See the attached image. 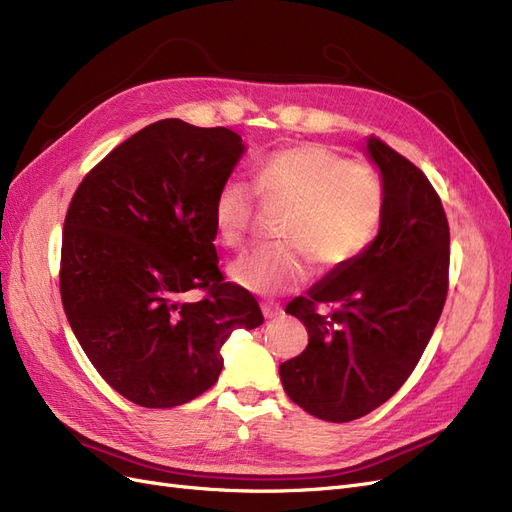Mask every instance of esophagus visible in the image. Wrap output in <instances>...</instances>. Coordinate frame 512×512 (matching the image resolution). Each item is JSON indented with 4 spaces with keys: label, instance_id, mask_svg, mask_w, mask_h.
Listing matches in <instances>:
<instances>
[{
    "label": "esophagus",
    "instance_id": "1",
    "mask_svg": "<svg viewBox=\"0 0 512 512\" xmlns=\"http://www.w3.org/2000/svg\"><path fill=\"white\" fill-rule=\"evenodd\" d=\"M262 314H265V318L273 320V318H280L284 314V309L275 303H262Z\"/></svg>",
    "mask_w": 512,
    "mask_h": 512
}]
</instances>
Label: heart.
<instances>
[{
    "label": "heart",
    "mask_w": 512,
    "mask_h": 512,
    "mask_svg": "<svg viewBox=\"0 0 512 512\" xmlns=\"http://www.w3.org/2000/svg\"><path fill=\"white\" fill-rule=\"evenodd\" d=\"M256 190L267 203L292 209L284 222L286 243L262 245L232 262V282L260 294L297 288L314 260L337 271L374 245L386 211V185L376 168L320 143L284 149L260 160ZM250 183L228 177L213 200V226L226 247H237L252 228L258 194Z\"/></svg>",
    "instance_id": "obj_1"
}]
</instances>
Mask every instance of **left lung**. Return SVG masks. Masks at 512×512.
<instances>
[{"mask_svg":"<svg viewBox=\"0 0 512 512\" xmlns=\"http://www.w3.org/2000/svg\"><path fill=\"white\" fill-rule=\"evenodd\" d=\"M367 151L386 185L374 245L286 307L305 324L309 342L280 365L284 391L331 423L361 418L401 389L448 292L451 235L438 192L421 168L378 136L369 138ZM320 304L332 312L320 313Z\"/></svg>","mask_w":512,"mask_h":512,"instance_id":"obj_1","label":"left lung"}]
</instances>
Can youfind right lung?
Here are the masks:
<instances>
[{"instance_id": "right-lung-1", "label": "right lung", "mask_w": 512, "mask_h": 512, "mask_svg": "<svg viewBox=\"0 0 512 512\" xmlns=\"http://www.w3.org/2000/svg\"><path fill=\"white\" fill-rule=\"evenodd\" d=\"M241 156L237 132L162 119L102 158L70 200L61 303L91 365L136 406L203 395L230 333L265 322L213 245V200ZM190 289L200 302L182 299Z\"/></svg>"}]
</instances>
